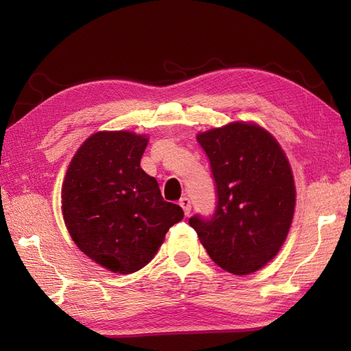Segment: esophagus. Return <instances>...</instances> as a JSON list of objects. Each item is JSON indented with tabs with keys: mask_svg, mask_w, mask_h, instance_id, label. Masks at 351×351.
Returning <instances> with one entry per match:
<instances>
[{
	"mask_svg": "<svg viewBox=\"0 0 351 351\" xmlns=\"http://www.w3.org/2000/svg\"><path fill=\"white\" fill-rule=\"evenodd\" d=\"M180 205H181V208L184 210V214L189 215L190 211H191V202H190V199H189V197H181V199H180Z\"/></svg>",
	"mask_w": 351,
	"mask_h": 351,
	"instance_id": "esophagus-1",
	"label": "esophagus"
}]
</instances>
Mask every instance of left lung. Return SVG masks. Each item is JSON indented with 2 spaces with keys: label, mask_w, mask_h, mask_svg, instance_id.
Here are the masks:
<instances>
[{
  "label": "left lung",
  "mask_w": 351,
  "mask_h": 351,
  "mask_svg": "<svg viewBox=\"0 0 351 351\" xmlns=\"http://www.w3.org/2000/svg\"><path fill=\"white\" fill-rule=\"evenodd\" d=\"M210 160L217 204L190 226L215 264L232 274L263 268L282 247L295 205L289 162L271 134L235 122L197 136Z\"/></svg>",
  "instance_id": "obj_1"
}]
</instances>
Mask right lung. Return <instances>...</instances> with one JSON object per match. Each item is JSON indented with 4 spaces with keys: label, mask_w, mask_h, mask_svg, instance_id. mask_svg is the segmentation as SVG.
I'll return each instance as SVG.
<instances>
[{
    "label": "right lung",
    "mask_w": 351,
    "mask_h": 351,
    "mask_svg": "<svg viewBox=\"0 0 351 351\" xmlns=\"http://www.w3.org/2000/svg\"><path fill=\"white\" fill-rule=\"evenodd\" d=\"M145 136L101 131L73 155L62 189L63 217L81 252L107 270L130 274L158 252L167 230L184 219L166 202L140 160Z\"/></svg>",
    "instance_id": "right-lung-1"
}]
</instances>
